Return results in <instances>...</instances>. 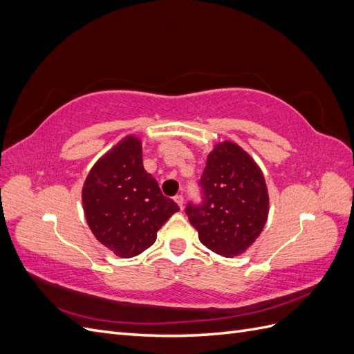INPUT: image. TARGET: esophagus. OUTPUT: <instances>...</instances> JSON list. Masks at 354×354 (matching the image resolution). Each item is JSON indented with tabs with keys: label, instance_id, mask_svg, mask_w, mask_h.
Wrapping results in <instances>:
<instances>
[{
	"label": "esophagus",
	"instance_id": "34e87169",
	"mask_svg": "<svg viewBox=\"0 0 354 354\" xmlns=\"http://www.w3.org/2000/svg\"><path fill=\"white\" fill-rule=\"evenodd\" d=\"M174 201L177 202V205H178L180 208H183V203H185L183 195H176V196H174Z\"/></svg>",
	"mask_w": 354,
	"mask_h": 354
}]
</instances>
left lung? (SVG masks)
Here are the masks:
<instances>
[{"label": "left lung", "instance_id": "1", "mask_svg": "<svg viewBox=\"0 0 354 354\" xmlns=\"http://www.w3.org/2000/svg\"><path fill=\"white\" fill-rule=\"evenodd\" d=\"M202 202H189L186 214L199 241L223 257L246 251L260 236L269 214L261 169L232 142L216 145L199 180Z\"/></svg>", "mask_w": 354, "mask_h": 354}]
</instances>
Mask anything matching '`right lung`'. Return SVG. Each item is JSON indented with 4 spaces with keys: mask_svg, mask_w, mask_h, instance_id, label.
<instances>
[{
    "mask_svg": "<svg viewBox=\"0 0 354 354\" xmlns=\"http://www.w3.org/2000/svg\"><path fill=\"white\" fill-rule=\"evenodd\" d=\"M82 205L94 236L124 259L147 250L180 209L145 171L142 143L134 136H127L91 168Z\"/></svg>",
    "mask_w": 354,
    "mask_h": 354,
    "instance_id": "1",
    "label": "right lung"
}]
</instances>
